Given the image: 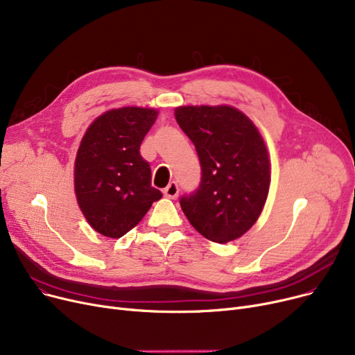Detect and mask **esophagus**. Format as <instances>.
Segmentation results:
<instances>
[{
  "mask_svg": "<svg viewBox=\"0 0 355 355\" xmlns=\"http://www.w3.org/2000/svg\"><path fill=\"white\" fill-rule=\"evenodd\" d=\"M178 193H180V189H178V184L175 181H171L164 189V196L168 197V198H177Z\"/></svg>",
  "mask_w": 355,
  "mask_h": 355,
  "instance_id": "obj_1",
  "label": "esophagus"
}]
</instances>
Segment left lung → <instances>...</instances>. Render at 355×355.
<instances>
[{"mask_svg": "<svg viewBox=\"0 0 355 355\" xmlns=\"http://www.w3.org/2000/svg\"><path fill=\"white\" fill-rule=\"evenodd\" d=\"M202 166L198 189L180 198L189 222L205 238L226 243L258 220L270 190V159L257 126L232 105L175 109Z\"/></svg>", "mask_w": 355, "mask_h": 355, "instance_id": "1", "label": "left lung"}]
</instances>
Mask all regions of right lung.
Here are the masks:
<instances>
[{
  "label": "right lung",
  "instance_id": "right-lung-1",
  "mask_svg": "<svg viewBox=\"0 0 355 355\" xmlns=\"http://www.w3.org/2000/svg\"><path fill=\"white\" fill-rule=\"evenodd\" d=\"M157 117L153 109L121 107L98 116L83 137L73 168L76 202L104 236L126 235L162 197L139 152Z\"/></svg>",
  "mask_w": 355,
  "mask_h": 355
}]
</instances>
